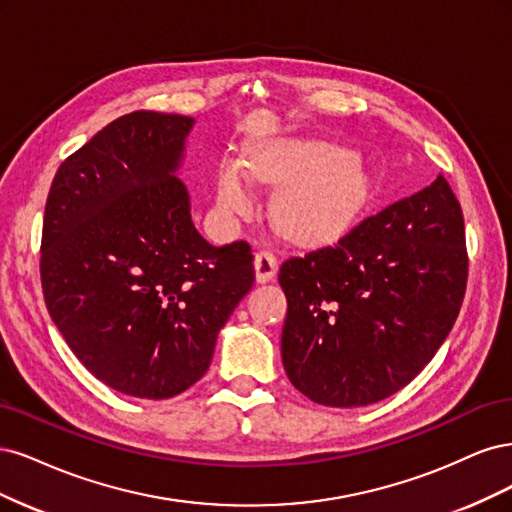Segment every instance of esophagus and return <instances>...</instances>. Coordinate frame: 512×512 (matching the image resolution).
Instances as JSON below:
<instances>
[{
	"label": "esophagus",
	"instance_id": "obj_1",
	"mask_svg": "<svg viewBox=\"0 0 512 512\" xmlns=\"http://www.w3.org/2000/svg\"><path fill=\"white\" fill-rule=\"evenodd\" d=\"M278 272V261L270 251H259L255 255V278L257 283H270Z\"/></svg>",
	"mask_w": 512,
	"mask_h": 512
}]
</instances>
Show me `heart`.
I'll return each instance as SVG.
<instances>
[{"label": "heart", "mask_w": 512, "mask_h": 512, "mask_svg": "<svg viewBox=\"0 0 512 512\" xmlns=\"http://www.w3.org/2000/svg\"><path fill=\"white\" fill-rule=\"evenodd\" d=\"M253 178L280 187L274 217L298 242H327L349 232L372 197L370 174L351 148L323 140H263L249 146L246 163L219 161L214 208L221 221L255 208Z\"/></svg>", "instance_id": "heart-1"}]
</instances>
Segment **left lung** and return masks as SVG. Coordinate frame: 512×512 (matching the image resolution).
Returning a JSON list of instances; mask_svg holds the SVG:
<instances>
[{
  "instance_id": "1",
  "label": "left lung",
  "mask_w": 512,
  "mask_h": 512,
  "mask_svg": "<svg viewBox=\"0 0 512 512\" xmlns=\"http://www.w3.org/2000/svg\"><path fill=\"white\" fill-rule=\"evenodd\" d=\"M468 278L464 214L447 180L283 263L280 355L293 387L323 406L381 402L447 340Z\"/></svg>"
}]
</instances>
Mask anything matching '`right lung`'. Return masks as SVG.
Listing matches in <instances>:
<instances>
[{
	"label": "right lung",
	"mask_w": 512,
	"mask_h": 512,
	"mask_svg": "<svg viewBox=\"0 0 512 512\" xmlns=\"http://www.w3.org/2000/svg\"><path fill=\"white\" fill-rule=\"evenodd\" d=\"M195 119L138 110L61 163L42 229L46 308L72 353L146 400L206 374L221 327L255 283L251 246H212L178 176Z\"/></svg>",
	"instance_id": "obj_1"
}]
</instances>
